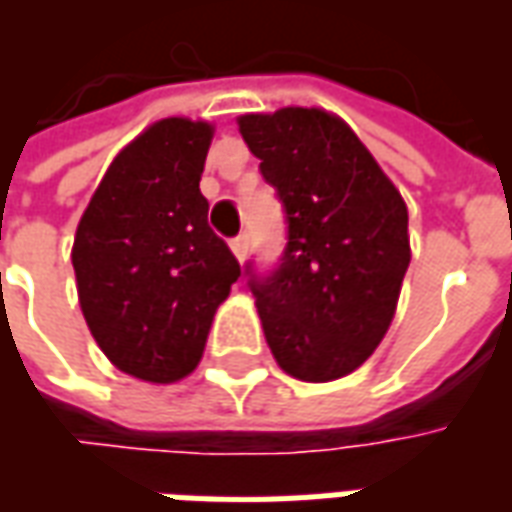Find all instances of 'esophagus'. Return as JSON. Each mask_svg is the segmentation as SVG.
<instances>
[{
    "instance_id": "34e87169",
    "label": "esophagus",
    "mask_w": 512,
    "mask_h": 512,
    "mask_svg": "<svg viewBox=\"0 0 512 512\" xmlns=\"http://www.w3.org/2000/svg\"><path fill=\"white\" fill-rule=\"evenodd\" d=\"M230 249H233V255L238 257V260H244L246 249H249V238H246V233H241L238 238H233V241H230Z\"/></svg>"
}]
</instances>
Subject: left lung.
Listing matches in <instances>:
<instances>
[{"label": "left lung", "mask_w": 512, "mask_h": 512, "mask_svg": "<svg viewBox=\"0 0 512 512\" xmlns=\"http://www.w3.org/2000/svg\"><path fill=\"white\" fill-rule=\"evenodd\" d=\"M274 186L288 244L260 277L246 266L266 343L299 381H334L384 340L406 277L408 211L359 136L323 109L238 117Z\"/></svg>", "instance_id": "1"}]
</instances>
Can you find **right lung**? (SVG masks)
Wrapping results in <instances>:
<instances>
[{"label": "right lung", "instance_id": "obj_1", "mask_svg": "<svg viewBox=\"0 0 512 512\" xmlns=\"http://www.w3.org/2000/svg\"><path fill=\"white\" fill-rule=\"evenodd\" d=\"M213 139L202 120L167 117L106 169L73 238L84 321L109 362L150 384L200 365L216 307L241 266L208 227L200 178Z\"/></svg>", "mask_w": 512, "mask_h": 512}]
</instances>
